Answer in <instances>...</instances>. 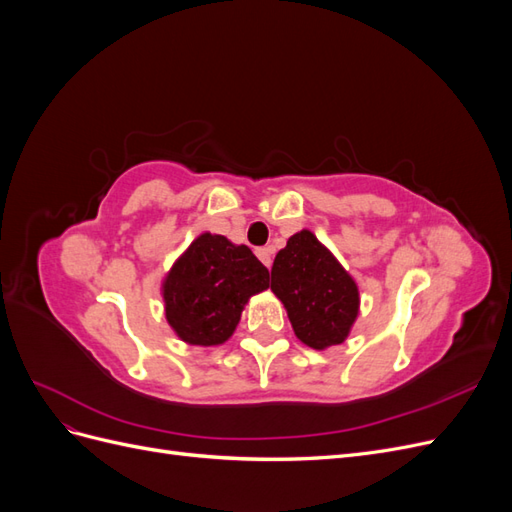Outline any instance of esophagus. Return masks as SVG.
<instances>
[{
    "label": "esophagus",
    "instance_id": "esophagus-1",
    "mask_svg": "<svg viewBox=\"0 0 512 512\" xmlns=\"http://www.w3.org/2000/svg\"><path fill=\"white\" fill-rule=\"evenodd\" d=\"M256 256L260 258V262H262V265H265L267 269H271V247H258V250H256Z\"/></svg>",
    "mask_w": 512,
    "mask_h": 512
}]
</instances>
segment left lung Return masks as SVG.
<instances>
[{
  "label": "left lung",
  "instance_id": "1",
  "mask_svg": "<svg viewBox=\"0 0 512 512\" xmlns=\"http://www.w3.org/2000/svg\"><path fill=\"white\" fill-rule=\"evenodd\" d=\"M271 290L284 303L294 335L314 350L344 344L359 316L354 277L307 228L294 232L277 252Z\"/></svg>",
  "mask_w": 512,
  "mask_h": 512
}]
</instances>
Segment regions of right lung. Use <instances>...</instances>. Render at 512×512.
Here are the masks:
<instances>
[{
    "instance_id": "obj_1",
    "label": "right lung",
    "mask_w": 512,
    "mask_h": 512,
    "mask_svg": "<svg viewBox=\"0 0 512 512\" xmlns=\"http://www.w3.org/2000/svg\"><path fill=\"white\" fill-rule=\"evenodd\" d=\"M267 288L269 271L250 247L203 232L173 262L160 290L175 335L209 348L228 342L247 301Z\"/></svg>"
}]
</instances>
